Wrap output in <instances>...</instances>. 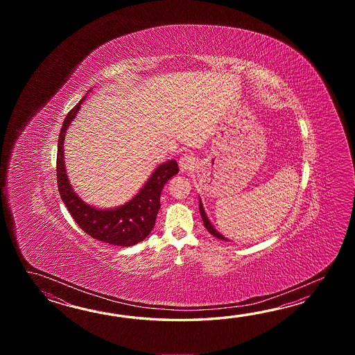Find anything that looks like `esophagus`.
<instances>
[{"label": "esophagus", "mask_w": 355, "mask_h": 355, "mask_svg": "<svg viewBox=\"0 0 355 355\" xmlns=\"http://www.w3.org/2000/svg\"><path fill=\"white\" fill-rule=\"evenodd\" d=\"M179 166L184 173L191 171L196 167V157H193L191 155H182L179 159Z\"/></svg>", "instance_id": "esophagus-1"}]
</instances>
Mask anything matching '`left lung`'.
I'll list each match as a JSON object with an SVG mask.
<instances>
[{"label": "left lung", "mask_w": 355, "mask_h": 355, "mask_svg": "<svg viewBox=\"0 0 355 355\" xmlns=\"http://www.w3.org/2000/svg\"><path fill=\"white\" fill-rule=\"evenodd\" d=\"M199 211H200V216H202V219H203L204 226H205V228L208 230V232L213 234L214 237L219 239V240L228 241V239H226L223 234H219L218 231H217L214 227L211 226V220L208 219L207 214H205V211H204L203 204H202V200H200V199H199Z\"/></svg>", "instance_id": "left-lung-1"}]
</instances>
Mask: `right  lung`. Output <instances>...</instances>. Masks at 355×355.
<instances>
[{"mask_svg": "<svg viewBox=\"0 0 355 355\" xmlns=\"http://www.w3.org/2000/svg\"><path fill=\"white\" fill-rule=\"evenodd\" d=\"M85 98L86 96L69 110L60 128L57 151V184L60 198L76 223L92 239L112 243L114 246H133L144 241L151 234L161 207V191L167 181L179 173V166L175 159L159 165L138 194L118 208L98 209L85 203L71 187L63 161V141L66 130L75 119Z\"/></svg>", "mask_w": 355, "mask_h": 355, "instance_id": "obj_1", "label": "right lung"}]
</instances>
